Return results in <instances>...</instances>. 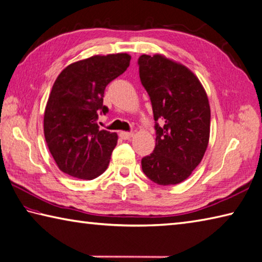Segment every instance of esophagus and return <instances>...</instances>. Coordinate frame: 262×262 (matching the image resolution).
Wrapping results in <instances>:
<instances>
[{"instance_id":"1","label":"esophagus","mask_w":262,"mask_h":262,"mask_svg":"<svg viewBox=\"0 0 262 262\" xmlns=\"http://www.w3.org/2000/svg\"><path fill=\"white\" fill-rule=\"evenodd\" d=\"M134 135V133L132 132H120L119 133V136L122 138V140H129L130 137H133Z\"/></svg>"}]
</instances>
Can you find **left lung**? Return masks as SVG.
<instances>
[{"instance_id": "obj_1", "label": "left lung", "mask_w": 262, "mask_h": 262, "mask_svg": "<svg viewBox=\"0 0 262 262\" xmlns=\"http://www.w3.org/2000/svg\"><path fill=\"white\" fill-rule=\"evenodd\" d=\"M138 67L151 100L157 134L155 150L142 159V170L159 185H176L188 178L208 147V96L191 70L166 56L143 54Z\"/></svg>"}]
</instances>
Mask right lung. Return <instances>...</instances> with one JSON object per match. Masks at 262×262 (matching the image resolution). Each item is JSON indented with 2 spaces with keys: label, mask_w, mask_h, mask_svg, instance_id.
I'll use <instances>...</instances> for the list:
<instances>
[{
  "label": "right lung",
  "mask_w": 262,
  "mask_h": 262,
  "mask_svg": "<svg viewBox=\"0 0 262 262\" xmlns=\"http://www.w3.org/2000/svg\"><path fill=\"white\" fill-rule=\"evenodd\" d=\"M127 53L94 55L77 61L55 79L44 112L46 144L61 171L91 181L102 175L117 145V133L100 129L106 85L124 74Z\"/></svg>",
  "instance_id": "add662e5"
}]
</instances>
